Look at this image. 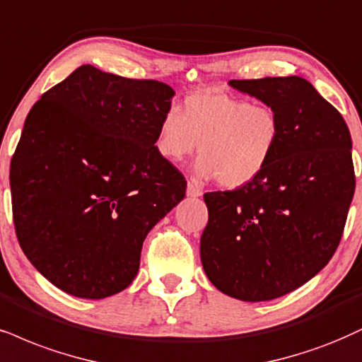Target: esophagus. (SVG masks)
<instances>
[{
	"instance_id": "esophagus-1",
	"label": "esophagus",
	"mask_w": 362,
	"mask_h": 362,
	"mask_svg": "<svg viewBox=\"0 0 362 362\" xmlns=\"http://www.w3.org/2000/svg\"><path fill=\"white\" fill-rule=\"evenodd\" d=\"M186 193H188V196H191V198H198V196L203 194V189H202V186H199L198 181L189 180L188 181V189H186Z\"/></svg>"
}]
</instances>
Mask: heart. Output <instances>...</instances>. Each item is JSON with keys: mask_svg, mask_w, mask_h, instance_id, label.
<instances>
[{"mask_svg": "<svg viewBox=\"0 0 362 362\" xmlns=\"http://www.w3.org/2000/svg\"><path fill=\"white\" fill-rule=\"evenodd\" d=\"M279 141L280 119L270 105L203 92L186 97L181 112L169 109L163 115L156 149L181 163L199 144V176L216 177L223 188H242L269 166Z\"/></svg>", "mask_w": 362, "mask_h": 362, "instance_id": "b5f03b06", "label": "heart"}]
</instances>
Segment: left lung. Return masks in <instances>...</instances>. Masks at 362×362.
<instances>
[{
  "label": "left lung",
  "mask_w": 362,
  "mask_h": 362,
  "mask_svg": "<svg viewBox=\"0 0 362 362\" xmlns=\"http://www.w3.org/2000/svg\"><path fill=\"white\" fill-rule=\"evenodd\" d=\"M270 105L280 141L257 180L204 194L202 263L209 282L245 302L309 282L339 247L356 188L346 120L302 77L230 80Z\"/></svg>",
  "instance_id": "1"
}]
</instances>
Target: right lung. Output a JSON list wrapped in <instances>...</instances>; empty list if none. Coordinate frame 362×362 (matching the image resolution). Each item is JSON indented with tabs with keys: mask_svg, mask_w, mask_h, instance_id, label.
<instances>
[{
	"mask_svg": "<svg viewBox=\"0 0 362 362\" xmlns=\"http://www.w3.org/2000/svg\"><path fill=\"white\" fill-rule=\"evenodd\" d=\"M173 95L82 65L31 107L10 166L13 221L26 258L70 296L129 287L147 233L185 198L154 146Z\"/></svg>",
	"mask_w": 362,
	"mask_h": 362,
	"instance_id": "right-lung-1",
	"label": "right lung"
}]
</instances>
